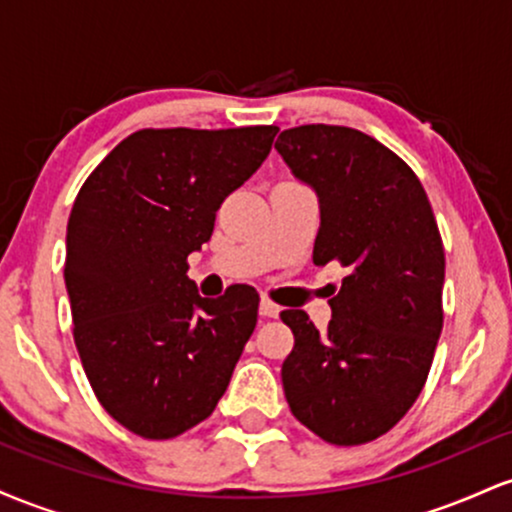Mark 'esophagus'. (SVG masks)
<instances>
[{"label": "esophagus", "mask_w": 512, "mask_h": 512, "mask_svg": "<svg viewBox=\"0 0 512 512\" xmlns=\"http://www.w3.org/2000/svg\"><path fill=\"white\" fill-rule=\"evenodd\" d=\"M279 313H281L279 305L269 301V298H262V301H260V315L262 317H279Z\"/></svg>", "instance_id": "1"}]
</instances>
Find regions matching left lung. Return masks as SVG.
<instances>
[{
    "mask_svg": "<svg viewBox=\"0 0 512 512\" xmlns=\"http://www.w3.org/2000/svg\"><path fill=\"white\" fill-rule=\"evenodd\" d=\"M274 146L320 199L313 262L349 272L325 332L305 310L281 313L296 339L281 366L286 402L327 443H370L421 395L443 330L436 216L414 170L358 129L301 125Z\"/></svg>",
    "mask_w": 512,
    "mask_h": 512,
    "instance_id": "1",
    "label": "left lung"
}]
</instances>
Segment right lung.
<instances>
[{
	"instance_id": "obj_1",
	"label": "right lung",
	"mask_w": 512,
	"mask_h": 512,
	"mask_svg": "<svg viewBox=\"0 0 512 512\" xmlns=\"http://www.w3.org/2000/svg\"><path fill=\"white\" fill-rule=\"evenodd\" d=\"M279 132L139 129L88 175L67 223V281L81 366L110 416L168 440L214 411L257 325L260 296L202 298L187 255Z\"/></svg>"
}]
</instances>
